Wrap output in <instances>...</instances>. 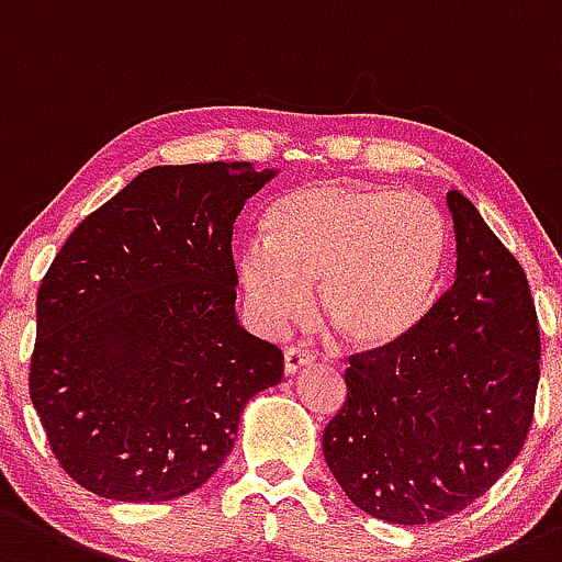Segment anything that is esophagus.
<instances>
[{
  "instance_id": "1",
  "label": "esophagus",
  "mask_w": 562,
  "mask_h": 562,
  "mask_svg": "<svg viewBox=\"0 0 562 562\" xmlns=\"http://www.w3.org/2000/svg\"><path fill=\"white\" fill-rule=\"evenodd\" d=\"M312 360H315V358H312V352L299 350V347H291V350L285 352V363H282V369H285V376L299 374V371L304 369V366H310Z\"/></svg>"
}]
</instances>
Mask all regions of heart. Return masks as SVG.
I'll list each match as a JSON object with an SVG mask.
<instances>
[{
	"mask_svg": "<svg viewBox=\"0 0 562 562\" xmlns=\"http://www.w3.org/2000/svg\"><path fill=\"white\" fill-rule=\"evenodd\" d=\"M266 239L236 252V280L266 334L296 326L321 285V317L358 350H385L434 310L450 266V228L417 193L301 186L263 215Z\"/></svg>",
	"mask_w": 562,
	"mask_h": 562,
	"instance_id": "heart-1",
	"label": "heart"
}]
</instances>
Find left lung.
<instances>
[{
	"label": "left lung",
	"instance_id": "obj_1",
	"mask_svg": "<svg viewBox=\"0 0 562 562\" xmlns=\"http://www.w3.org/2000/svg\"><path fill=\"white\" fill-rule=\"evenodd\" d=\"M454 282L398 345L360 352L323 454L347 498L393 525L458 515L515 463L533 423L539 317L528 277L460 191Z\"/></svg>",
	"mask_w": 562,
	"mask_h": 562
}]
</instances>
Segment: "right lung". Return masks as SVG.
I'll return each mask as SVG.
<instances>
[{
	"mask_svg": "<svg viewBox=\"0 0 562 562\" xmlns=\"http://www.w3.org/2000/svg\"><path fill=\"white\" fill-rule=\"evenodd\" d=\"M277 175L153 167L86 217L37 293L29 393L61 469L126 504L172 501L232 452L280 347L236 317V215Z\"/></svg>",
	"mask_w": 562,
	"mask_h": 562,
	"instance_id": "right-lung-1",
	"label": "right lung"
}]
</instances>
